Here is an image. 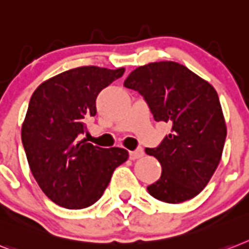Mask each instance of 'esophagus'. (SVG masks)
Listing matches in <instances>:
<instances>
[{
	"instance_id": "obj_1",
	"label": "esophagus",
	"mask_w": 249,
	"mask_h": 249,
	"mask_svg": "<svg viewBox=\"0 0 249 249\" xmlns=\"http://www.w3.org/2000/svg\"><path fill=\"white\" fill-rule=\"evenodd\" d=\"M143 155V150L141 147H137L136 150H133V151H129V159H139Z\"/></svg>"
}]
</instances>
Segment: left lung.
I'll list each match as a JSON object with an SVG mask.
<instances>
[{
	"instance_id": "1",
	"label": "left lung",
	"mask_w": 249,
	"mask_h": 249,
	"mask_svg": "<svg viewBox=\"0 0 249 249\" xmlns=\"http://www.w3.org/2000/svg\"><path fill=\"white\" fill-rule=\"evenodd\" d=\"M124 86L142 96L154 120L172 126L160 145L145 149L161 164V176L147 192L168 203L194 198L215 173L227 139L216 90L172 61L137 67Z\"/></svg>"
}]
</instances>
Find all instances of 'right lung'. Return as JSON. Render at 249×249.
I'll list each match as a JSON object with an SVG mask.
<instances>
[{
	"mask_svg": "<svg viewBox=\"0 0 249 249\" xmlns=\"http://www.w3.org/2000/svg\"><path fill=\"white\" fill-rule=\"evenodd\" d=\"M124 69L85 66L36 88L22 123L21 141L33 177L49 200L85 209L103 196L117 166L128 159L121 147L102 149L79 141L85 121L96 114V96Z\"/></svg>",
	"mask_w": 249,
	"mask_h": 249,
	"instance_id": "1",
	"label": "right lung"
}]
</instances>
